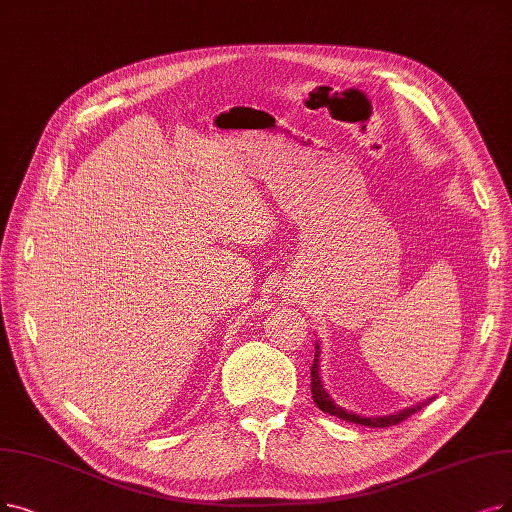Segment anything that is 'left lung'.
Returning a JSON list of instances; mask_svg holds the SVG:
<instances>
[{"label": "left lung", "instance_id": "left-lung-1", "mask_svg": "<svg viewBox=\"0 0 512 512\" xmlns=\"http://www.w3.org/2000/svg\"><path fill=\"white\" fill-rule=\"evenodd\" d=\"M319 357H321V349H319V342H315V359H313V367H311V393H313V401L317 403V407H319L321 412L330 414V416H336L340 420L355 422V424H361V426H372V428H386V426H393V424H399V422L407 420L412 414L422 410L426 403L433 401V399H426V401L416 403L412 407H405V410H401L397 414H391V416H357L353 412H346L344 407H340V405H336L332 401V397L327 395V391L323 388Z\"/></svg>", "mask_w": 512, "mask_h": 512}]
</instances>
